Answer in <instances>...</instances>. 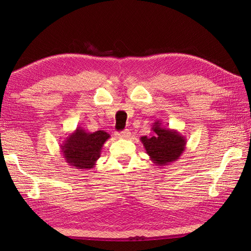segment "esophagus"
Segmentation results:
<instances>
[{
    "mask_svg": "<svg viewBox=\"0 0 251 251\" xmlns=\"http://www.w3.org/2000/svg\"><path fill=\"white\" fill-rule=\"evenodd\" d=\"M130 136H131V132L128 130H125L123 132L116 133V137L121 138V139H127V138H130Z\"/></svg>",
    "mask_w": 251,
    "mask_h": 251,
    "instance_id": "34e87169",
    "label": "esophagus"
}]
</instances>
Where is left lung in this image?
<instances>
[{
	"label": "left lung",
	"mask_w": 251,
	"mask_h": 251,
	"mask_svg": "<svg viewBox=\"0 0 251 251\" xmlns=\"http://www.w3.org/2000/svg\"><path fill=\"white\" fill-rule=\"evenodd\" d=\"M153 134L140 138L150 160L157 166L169 165L180 158L185 151L186 138L177 130H171L156 120L151 126Z\"/></svg>",
	"instance_id": "obj_1"
}]
</instances>
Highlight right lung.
<instances>
[{"label":"right lung","instance_id":"1","mask_svg":"<svg viewBox=\"0 0 251 251\" xmlns=\"http://www.w3.org/2000/svg\"><path fill=\"white\" fill-rule=\"evenodd\" d=\"M109 138L110 135L102 130L89 133L77 126L59 147L68 164L78 170H90L100 159L103 144Z\"/></svg>","mask_w":251,"mask_h":251}]
</instances>
